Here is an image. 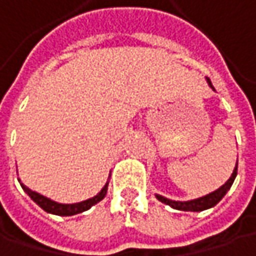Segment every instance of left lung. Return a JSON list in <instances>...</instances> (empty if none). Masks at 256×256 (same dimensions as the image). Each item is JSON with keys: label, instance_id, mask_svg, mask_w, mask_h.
Masks as SVG:
<instances>
[{"label": "left lung", "instance_id": "8db88e82", "mask_svg": "<svg viewBox=\"0 0 256 256\" xmlns=\"http://www.w3.org/2000/svg\"><path fill=\"white\" fill-rule=\"evenodd\" d=\"M208 82H209V86L214 88V86H212V82H210L209 78H208ZM236 175H237V164H236V168H234V172H232L231 178L228 179L221 188H218L216 191H214V192H210V194H208V196H204V197H202V198H197V200H191V202H174V200L164 198V197H162V196H157V198H158L160 202H163V203L172 206L174 209L188 210V212H200V210H204V209H209V208L215 206V204L226 196V192L230 190V186L232 185V182H234Z\"/></svg>", "mask_w": 256, "mask_h": 256}]
</instances>
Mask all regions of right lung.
Wrapping results in <instances>:
<instances>
[{"mask_svg":"<svg viewBox=\"0 0 256 256\" xmlns=\"http://www.w3.org/2000/svg\"><path fill=\"white\" fill-rule=\"evenodd\" d=\"M20 185H22V188L28 192V196H29L41 209H44V210L48 212V214H54V215H60V216L77 215V214H81V212L90 209L93 204L99 203V202L105 197L106 190H108V185H105V186L102 188V191H100L98 196H94L93 198H88V200L81 202V203H74V204H60V203H56V202H53V200H50V198H47V197H44V196H41V194L32 191V190H29V188L25 186L24 184H20Z\"/></svg>","mask_w":256,"mask_h":256,"instance_id":"obj_1","label":"right lung"}]
</instances>
